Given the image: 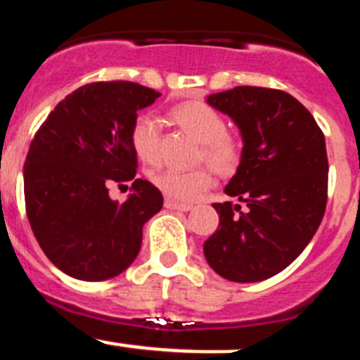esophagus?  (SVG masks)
Here are the masks:
<instances>
[{"mask_svg": "<svg viewBox=\"0 0 360 360\" xmlns=\"http://www.w3.org/2000/svg\"><path fill=\"white\" fill-rule=\"evenodd\" d=\"M165 207L170 209V211H190L191 205L190 204H181V202H176V200H170V198H167Z\"/></svg>", "mask_w": 360, "mask_h": 360, "instance_id": "esophagus-1", "label": "esophagus"}]
</instances>
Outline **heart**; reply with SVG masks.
Returning a JSON list of instances; mask_svg holds the SVG:
<instances>
[{"mask_svg": "<svg viewBox=\"0 0 360 360\" xmlns=\"http://www.w3.org/2000/svg\"><path fill=\"white\" fill-rule=\"evenodd\" d=\"M174 120L181 128L202 142L200 158L211 163L218 172L230 174L240 162V144L226 134L223 117L200 102H190L174 110ZM131 146L139 158L156 163L162 156V123L153 114H139L130 131ZM151 181L167 198L177 202H193L214 183L207 167L179 170L174 167L156 169Z\"/></svg>", "mask_w": 360, "mask_h": 360, "instance_id": "1", "label": "heart"}]
</instances>
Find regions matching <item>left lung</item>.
I'll return each mask as SVG.
<instances>
[{
  "label": "left lung",
  "instance_id": "obj_1",
  "mask_svg": "<svg viewBox=\"0 0 360 360\" xmlns=\"http://www.w3.org/2000/svg\"><path fill=\"white\" fill-rule=\"evenodd\" d=\"M207 103L237 124L243 153L225 188L237 204H212L219 225L204 243L205 260L229 281L267 280L302 253L322 223L326 139L309 110L280 89L237 86Z\"/></svg>",
  "mask_w": 360,
  "mask_h": 360
}]
</instances>
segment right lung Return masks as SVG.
Listing matches in <instances>:
<instances>
[{"instance_id":"add662e5","label":"right lung","mask_w":360,"mask_h":360,"mask_svg":"<svg viewBox=\"0 0 360 360\" xmlns=\"http://www.w3.org/2000/svg\"><path fill=\"white\" fill-rule=\"evenodd\" d=\"M158 96L124 80L86 84L56 105L31 141L27 219L49 260L75 280H110L130 267L142 226L162 209V191L135 177L130 139L137 112ZM112 182L132 183L123 205L108 197Z\"/></svg>"}]
</instances>
